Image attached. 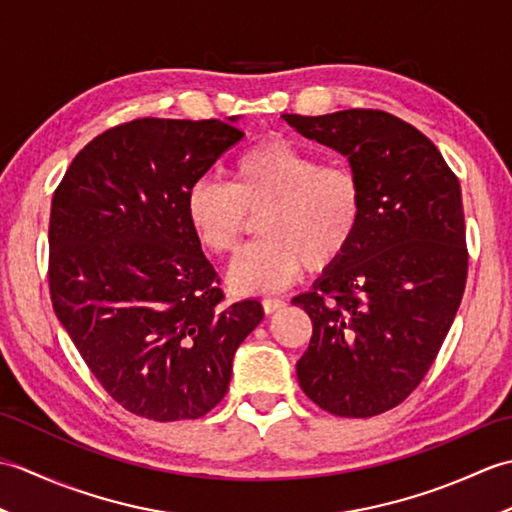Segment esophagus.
<instances>
[{
  "instance_id": "obj_1",
  "label": "esophagus",
  "mask_w": 512,
  "mask_h": 512,
  "mask_svg": "<svg viewBox=\"0 0 512 512\" xmlns=\"http://www.w3.org/2000/svg\"><path fill=\"white\" fill-rule=\"evenodd\" d=\"M262 306H264V312H266V314H273V312L284 308L286 301L279 299V297H266V299L262 301Z\"/></svg>"
}]
</instances>
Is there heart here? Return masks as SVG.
<instances>
[{
	"label": "heart",
	"mask_w": 512,
	"mask_h": 512,
	"mask_svg": "<svg viewBox=\"0 0 512 512\" xmlns=\"http://www.w3.org/2000/svg\"><path fill=\"white\" fill-rule=\"evenodd\" d=\"M259 217L264 239L246 248L228 281L239 292H275L303 268L323 273L350 253L365 222V191L345 165L321 158L292 140L268 136L228 165V184L195 180L184 195V217L213 255H233Z\"/></svg>",
	"instance_id": "1"
}]
</instances>
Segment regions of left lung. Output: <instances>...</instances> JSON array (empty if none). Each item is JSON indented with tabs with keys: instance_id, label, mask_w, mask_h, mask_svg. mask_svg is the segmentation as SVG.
Here are the masks:
<instances>
[{
	"instance_id": "8db88e82",
	"label": "left lung",
	"mask_w": 512,
	"mask_h": 512,
	"mask_svg": "<svg viewBox=\"0 0 512 512\" xmlns=\"http://www.w3.org/2000/svg\"><path fill=\"white\" fill-rule=\"evenodd\" d=\"M284 121L350 160L365 191L350 253L292 299L312 321L299 385L334 416L372 418L420 385L460 308L469 270L460 182L427 136L387 112Z\"/></svg>"
}]
</instances>
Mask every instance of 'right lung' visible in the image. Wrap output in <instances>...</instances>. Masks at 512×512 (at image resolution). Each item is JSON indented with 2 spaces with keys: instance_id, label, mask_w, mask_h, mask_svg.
<instances>
[{
  "instance_id": "right-lung-1",
  "label": "right lung",
  "mask_w": 512,
  "mask_h": 512,
  "mask_svg": "<svg viewBox=\"0 0 512 512\" xmlns=\"http://www.w3.org/2000/svg\"><path fill=\"white\" fill-rule=\"evenodd\" d=\"M228 121L136 118L85 145L50 209V297L94 378L156 422L209 413L233 356L264 319L222 306L220 277L184 217V195L244 138Z\"/></svg>"
}]
</instances>
